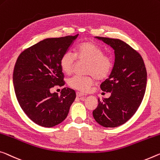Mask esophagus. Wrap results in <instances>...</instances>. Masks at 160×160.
Segmentation results:
<instances>
[{"mask_svg": "<svg viewBox=\"0 0 160 160\" xmlns=\"http://www.w3.org/2000/svg\"><path fill=\"white\" fill-rule=\"evenodd\" d=\"M76 95H77V97H79V98H80V97H85V96H86L85 94H83V93L80 92H76Z\"/></svg>", "mask_w": 160, "mask_h": 160, "instance_id": "obj_1", "label": "esophagus"}]
</instances>
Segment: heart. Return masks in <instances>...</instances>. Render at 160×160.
<instances>
[{
  "instance_id": "heart-1",
  "label": "heart",
  "mask_w": 160,
  "mask_h": 160,
  "mask_svg": "<svg viewBox=\"0 0 160 160\" xmlns=\"http://www.w3.org/2000/svg\"><path fill=\"white\" fill-rule=\"evenodd\" d=\"M76 59L79 61L88 62L86 73L89 75L73 76L68 80V84L70 88L82 92H88L96 79H106L112 72L115 63L112 55L104 52L100 45L92 41H85L78 45L75 50V56L69 51L62 55L60 66L65 74L72 73Z\"/></svg>"
}]
</instances>
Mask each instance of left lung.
I'll return each mask as SVG.
<instances>
[{"mask_svg":"<svg viewBox=\"0 0 160 160\" xmlns=\"http://www.w3.org/2000/svg\"><path fill=\"white\" fill-rule=\"evenodd\" d=\"M115 50V61L110 77L101 84L109 98L98 99L93 118L105 128L125 124L137 112L143 100L147 85V70L140 54L120 39L96 37Z\"/></svg>","mask_w":160,"mask_h":160,"instance_id":"8db88e82","label":"left lung"}]
</instances>
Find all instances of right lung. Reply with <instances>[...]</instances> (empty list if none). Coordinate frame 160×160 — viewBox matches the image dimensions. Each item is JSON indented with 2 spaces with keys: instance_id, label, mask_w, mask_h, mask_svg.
<instances>
[{
  "instance_id": "obj_1",
  "label": "right lung",
  "mask_w": 160,
  "mask_h": 160,
  "mask_svg": "<svg viewBox=\"0 0 160 160\" xmlns=\"http://www.w3.org/2000/svg\"><path fill=\"white\" fill-rule=\"evenodd\" d=\"M78 36L45 39L18 58L12 76L15 93L22 110L37 125L52 128L61 123L74 102L75 90L64 88L58 95L50 89L65 85L60 60Z\"/></svg>"
}]
</instances>
